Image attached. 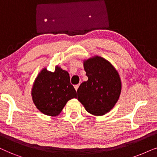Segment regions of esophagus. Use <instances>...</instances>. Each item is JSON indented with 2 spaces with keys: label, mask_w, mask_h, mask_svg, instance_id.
Segmentation results:
<instances>
[{
  "label": "esophagus",
  "mask_w": 157,
  "mask_h": 157,
  "mask_svg": "<svg viewBox=\"0 0 157 157\" xmlns=\"http://www.w3.org/2000/svg\"><path fill=\"white\" fill-rule=\"evenodd\" d=\"M79 86H80V85H75V89L76 90V91L77 90V89H78Z\"/></svg>",
  "instance_id": "1"
}]
</instances>
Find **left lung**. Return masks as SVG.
<instances>
[{
  "mask_svg": "<svg viewBox=\"0 0 157 157\" xmlns=\"http://www.w3.org/2000/svg\"><path fill=\"white\" fill-rule=\"evenodd\" d=\"M88 80L77 89V99L94 116H103L116 105L121 92L119 74L111 63L101 57L84 61Z\"/></svg>",
  "mask_w": 157,
  "mask_h": 157,
  "instance_id": "obj_1",
  "label": "left lung"
}]
</instances>
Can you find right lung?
I'll return each instance as SVG.
<instances>
[{
  "label": "right lung",
  "mask_w": 157,
  "mask_h": 157,
  "mask_svg": "<svg viewBox=\"0 0 157 157\" xmlns=\"http://www.w3.org/2000/svg\"><path fill=\"white\" fill-rule=\"evenodd\" d=\"M31 96L39 111L50 116H57L68 100L77 98V92L70 83V75L56 66L54 72L44 68L33 82Z\"/></svg>",
  "instance_id": "add662e5"
}]
</instances>
